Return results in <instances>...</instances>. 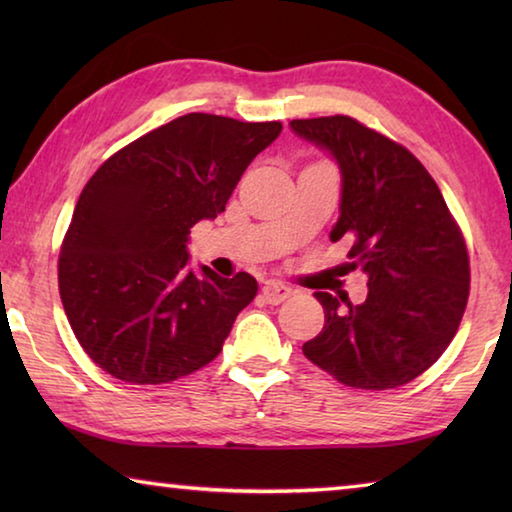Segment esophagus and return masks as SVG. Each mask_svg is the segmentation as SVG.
Here are the masks:
<instances>
[{"instance_id":"esophagus-1","label":"esophagus","mask_w":512,"mask_h":512,"mask_svg":"<svg viewBox=\"0 0 512 512\" xmlns=\"http://www.w3.org/2000/svg\"><path fill=\"white\" fill-rule=\"evenodd\" d=\"M291 293H293V291L287 287V284L275 282V280L266 282L264 287H262V298L268 302V305H280V302L287 300V298L291 296Z\"/></svg>"}]
</instances>
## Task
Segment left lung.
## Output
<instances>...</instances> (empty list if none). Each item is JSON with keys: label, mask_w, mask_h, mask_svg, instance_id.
Returning a JSON list of instances; mask_svg holds the SVG:
<instances>
[{"label": "left lung", "mask_w": 512, "mask_h": 512, "mask_svg": "<svg viewBox=\"0 0 512 512\" xmlns=\"http://www.w3.org/2000/svg\"><path fill=\"white\" fill-rule=\"evenodd\" d=\"M291 131L339 164V221L352 268L368 277L361 305L316 291L325 325L305 357L341 384L386 391L422 375L452 343L470 296V259L436 180L404 146L334 115Z\"/></svg>", "instance_id": "left-lung-1"}]
</instances>
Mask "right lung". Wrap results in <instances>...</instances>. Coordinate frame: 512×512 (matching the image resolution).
<instances>
[{"mask_svg": "<svg viewBox=\"0 0 512 512\" xmlns=\"http://www.w3.org/2000/svg\"><path fill=\"white\" fill-rule=\"evenodd\" d=\"M280 121L189 112L101 164L74 207L58 287L81 348L128 384H167L221 352L257 296L248 273L189 266V230L225 210Z\"/></svg>", "mask_w": 512, "mask_h": 512, "instance_id": "right-lung-1", "label": "right lung"}]
</instances>
